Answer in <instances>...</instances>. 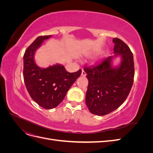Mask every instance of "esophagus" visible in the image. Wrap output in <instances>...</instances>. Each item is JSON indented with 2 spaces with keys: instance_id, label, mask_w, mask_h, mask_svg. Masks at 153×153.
I'll list each match as a JSON object with an SVG mask.
<instances>
[{
  "instance_id": "1",
  "label": "esophagus",
  "mask_w": 153,
  "mask_h": 153,
  "mask_svg": "<svg viewBox=\"0 0 153 153\" xmlns=\"http://www.w3.org/2000/svg\"><path fill=\"white\" fill-rule=\"evenodd\" d=\"M82 76H86V73L84 70L82 71Z\"/></svg>"
}]
</instances>
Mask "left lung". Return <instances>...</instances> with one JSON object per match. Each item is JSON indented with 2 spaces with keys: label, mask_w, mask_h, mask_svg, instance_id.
I'll list each match as a JSON object with an SVG mask.
<instances>
[{
  "label": "left lung",
  "mask_w": 153,
  "mask_h": 153,
  "mask_svg": "<svg viewBox=\"0 0 153 153\" xmlns=\"http://www.w3.org/2000/svg\"><path fill=\"white\" fill-rule=\"evenodd\" d=\"M113 56L103 59L98 65L84 67L89 81L85 103L90 112L105 115L116 110L126 100L133 84L135 68L133 55L128 45L119 38H114ZM120 56L122 61L112 66L114 57Z\"/></svg>",
  "instance_id": "1"
}]
</instances>
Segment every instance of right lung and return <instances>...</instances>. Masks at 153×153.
Returning <instances> with one entry per match:
<instances>
[{"instance_id":"add662e5","label":"right lung","mask_w":153,"mask_h":153,"mask_svg":"<svg viewBox=\"0 0 153 153\" xmlns=\"http://www.w3.org/2000/svg\"><path fill=\"white\" fill-rule=\"evenodd\" d=\"M52 37L41 36L27 48L24 55V79L32 99L41 107L52 109L62 102L67 92L82 73L68 72L64 66L55 64L41 68L34 61L36 50L44 40Z\"/></svg>"}]
</instances>
